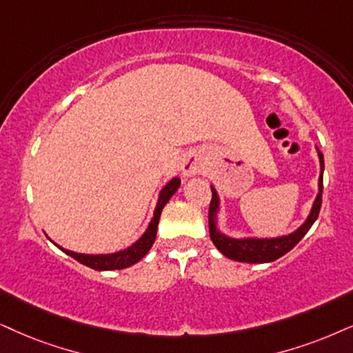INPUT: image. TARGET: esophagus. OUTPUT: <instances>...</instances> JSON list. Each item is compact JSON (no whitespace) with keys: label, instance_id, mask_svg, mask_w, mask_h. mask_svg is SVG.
<instances>
[{"label":"esophagus","instance_id":"34e87169","mask_svg":"<svg viewBox=\"0 0 353 353\" xmlns=\"http://www.w3.org/2000/svg\"><path fill=\"white\" fill-rule=\"evenodd\" d=\"M203 161L199 158L197 154H187L184 156V159H182V164H181V169H182V174L187 177H192V176H197L203 171Z\"/></svg>","mask_w":353,"mask_h":353}]
</instances>
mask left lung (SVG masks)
<instances>
[{"label": "left lung", "mask_w": 353, "mask_h": 353, "mask_svg": "<svg viewBox=\"0 0 353 353\" xmlns=\"http://www.w3.org/2000/svg\"><path fill=\"white\" fill-rule=\"evenodd\" d=\"M318 150V148H316ZM319 163H321V174H319V194L316 195V200L311 208L310 215H307L306 221L293 233L287 236H279V238H230V236L223 234L220 230L216 228V216L218 208H220V199L215 187H212V202H210L208 210V228H210V238H212L213 244H215L218 251L223 256L238 262H248V264H265V262H274L276 259L285 256L288 251H292L298 243L303 239L307 231H310L316 218L319 216L321 203H323V172H324V156L318 150Z\"/></svg>", "instance_id": "left-lung-1"}]
</instances>
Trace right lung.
Returning <instances> with one entry per match:
<instances>
[{
	"mask_svg": "<svg viewBox=\"0 0 353 353\" xmlns=\"http://www.w3.org/2000/svg\"><path fill=\"white\" fill-rule=\"evenodd\" d=\"M179 185H181V179L179 177H174V179L169 181L168 184L163 187V190L159 192L158 203H156V208H154V215L151 218L148 228H146L143 236H141L137 243H133L130 248L114 254H79V252L68 251V249H63L60 246L58 248H60L65 254H68L70 257L77 259L79 264L91 267V269L94 270H120L137 264L140 259H143L146 254H148L151 246H153L156 239V230H158L159 216H161L164 205L169 202V199H171L174 194H176V190L179 189Z\"/></svg>",
	"mask_w": 353,
	"mask_h": 353,
	"instance_id": "obj_1",
	"label": "right lung"
}]
</instances>
